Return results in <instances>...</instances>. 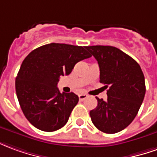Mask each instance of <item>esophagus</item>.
I'll return each mask as SVG.
<instances>
[{
	"instance_id": "obj_1",
	"label": "esophagus",
	"mask_w": 157,
	"mask_h": 157,
	"mask_svg": "<svg viewBox=\"0 0 157 157\" xmlns=\"http://www.w3.org/2000/svg\"><path fill=\"white\" fill-rule=\"evenodd\" d=\"M87 97H88V95L86 94H81L78 95V98H79L80 101H84V100H85Z\"/></svg>"
}]
</instances>
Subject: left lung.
Instances as JSON below:
<instances>
[{"instance_id":"8db88e82","label":"left lung","mask_w":157,"mask_h":157,"mask_svg":"<svg viewBox=\"0 0 157 157\" xmlns=\"http://www.w3.org/2000/svg\"><path fill=\"white\" fill-rule=\"evenodd\" d=\"M98 62L100 82L105 84L107 101L97 99L90 112L91 121L105 134H116L137 115L145 94L144 73L138 63L119 49L109 45L86 46Z\"/></svg>"}]
</instances>
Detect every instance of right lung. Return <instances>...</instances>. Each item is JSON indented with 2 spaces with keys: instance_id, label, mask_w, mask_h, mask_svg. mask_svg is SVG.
I'll list each match as a JSON object with an SVG mask.
<instances>
[{
  "instance_id": "add662e5",
  "label": "right lung",
  "mask_w": 157,
  "mask_h": 157,
  "mask_svg": "<svg viewBox=\"0 0 157 157\" xmlns=\"http://www.w3.org/2000/svg\"><path fill=\"white\" fill-rule=\"evenodd\" d=\"M86 46L51 43L31 52L23 60L15 82L19 105L29 122L45 132L63 128L78 102L73 92L61 93V76L71 73L78 62L90 57Z\"/></svg>"
}]
</instances>
